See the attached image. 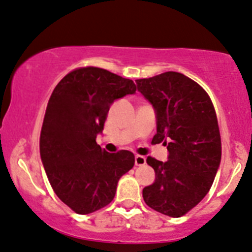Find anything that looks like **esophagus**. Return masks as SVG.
Wrapping results in <instances>:
<instances>
[{"instance_id": "obj_1", "label": "esophagus", "mask_w": 252, "mask_h": 252, "mask_svg": "<svg viewBox=\"0 0 252 252\" xmlns=\"http://www.w3.org/2000/svg\"><path fill=\"white\" fill-rule=\"evenodd\" d=\"M146 163V158L141 155H135V165L136 166H143Z\"/></svg>"}]
</instances>
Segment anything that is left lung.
<instances>
[{
    "label": "left lung",
    "instance_id": "8db88e82",
    "mask_svg": "<svg viewBox=\"0 0 252 252\" xmlns=\"http://www.w3.org/2000/svg\"><path fill=\"white\" fill-rule=\"evenodd\" d=\"M135 82L156 111L158 131L151 143L163 141L168 150L166 162L146 158L155 171V182L144 188L143 198L154 211L180 218L206 197L220 163L216 109L206 90L180 72Z\"/></svg>",
    "mask_w": 252,
    "mask_h": 252
}]
</instances>
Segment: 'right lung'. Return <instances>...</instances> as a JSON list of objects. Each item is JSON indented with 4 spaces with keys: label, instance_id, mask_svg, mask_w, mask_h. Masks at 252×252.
I'll return each instance as SVG.
<instances>
[{
    "label": "right lung",
    "instance_id": "obj_1",
    "mask_svg": "<svg viewBox=\"0 0 252 252\" xmlns=\"http://www.w3.org/2000/svg\"><path fill=\"white\" fill-rule=\"evenodd\" d=\"M131 80L94 66L72 70L54 89L40 131V158L56 196L77 214L108 206L135 162L131 151L109 154L96 143L114 99L135 94Z\"/></svg>",
    "mask_w": 252,
    "mask_h": 252
}]
</instances>
